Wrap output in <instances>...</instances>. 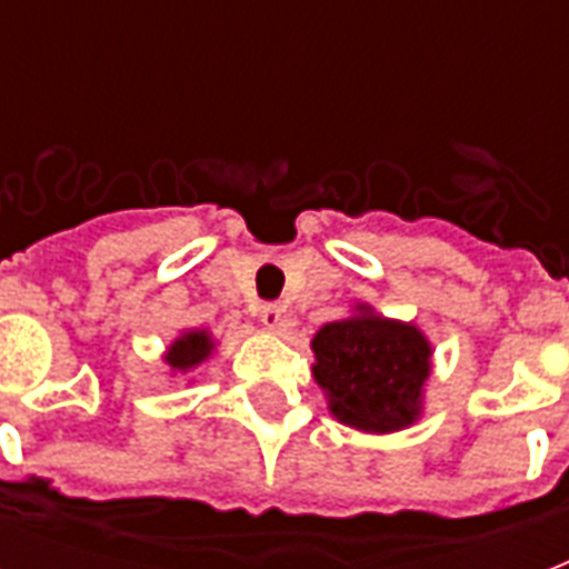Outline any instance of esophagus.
<instances>
[{
  "mask_svg": "<svg viewBox=\"0 0 569 569\" xmlns=\"http://www.w3.org/2000/svg\"><path fill=\"white\" fill-rule=\"evenodd\" d=\"M259 319H262L266 328L280 330L283 328V303H262V307H259Z\"/></svg>",
  "mask_w": 569,
  "mask_h": 569,
  "instance_id": "obj_1",
  "label": "esophagus"
}]
</instances>
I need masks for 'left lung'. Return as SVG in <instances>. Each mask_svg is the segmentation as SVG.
Here are the masks:
<instances>
[{"label":"left lung","instance_id":"obj_1","mask_svg":"<svg viewBox=\"0 0 569 569\" xmlns=\"http://www.w3.org/2000/svg\"><path fill=\"white\" fill-rule=\"evenodd\" d=\"M312 378L330 413L348 428L392 433L422 413L431 342L413 325L383 319L360 303L351 319L330 321L312 337Z\"/></svg>","mask_w":569,"mask_h":569}]
</instances>
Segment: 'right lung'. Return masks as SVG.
Wrapping results in <instances>:
<instances>
[{
  "mask_svg": "<svg viewBox=\"0 0 569 569\" xmlns=\"http://www.w3.org/2000/svg\"><path fill=\"white\" fill-rule=\"evenodd\" d=\"M214 339L209 337V330H186L182 337H177L164 355V363L171 366V372H191L203 363L206 357L212 355Z\"/></svg>",
  "mask_w": 569,
  "mask_h": 569,
  "instance_id": "right-lung-1",
  "label": "right lung"
}]
</instances>
